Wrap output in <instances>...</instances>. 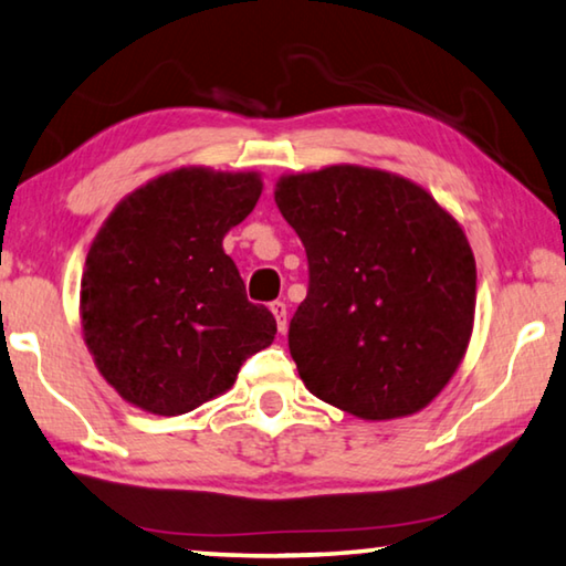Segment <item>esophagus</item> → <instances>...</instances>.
I'll return each mask as SVG.
<instances>
[{
  "label": "esophagus",
  "mask_w": 566,
  "mask_h": 566,
  "mask_svg": "<svg viewBox=\"0 0 566 566\" xmlns=\"http://www.w3.org/2000/svg\"><path fill=\"white\" fill-rule=\"evenodd\" d=\"M271 313L275 316V323H277V331H285V326H289V305H285L283 301H275L271 303Z\"/></svg>",
  "instance_id": "obj_1"
}]
</instances>
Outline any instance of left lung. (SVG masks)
<instances>
[{
    "label": "left lung",
    "instance_id": "8db88e82",
    "mask_svg": "<svg viewBox=\"0 0 566 566\" xmlns=\"http://www.w3.org/2000/svg\"><path fill=\"white\" fill-rule=\"evenodd\" d=\"M275 206L308 255L289 346L305 388L364 421L413 416L467 356L476 261L464 228L403 175H281Z\"/></svg>",
    "mask_w": 566,
    "mask_h": 566
}]
</instances>
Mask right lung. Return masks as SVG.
I'll use <instances>...</instances> for the list:
<instances>
[{"instance_id": "obj_1", "label": "right lung", "mask_w": 566, "mask_h": 566, "mask_svg": "<svg viewBox=\"0 0 566 566\" xmlns=\"http://www.w3.org/2000/svg\"><path fill=\"white\" fill-rule=\"evenodd\" d=\"M261 192V172L190 165L147 180L102 222L82 271L80 323L123 401L188 413L226 394L243 360L273 344V313L245 298L222 250Z\"/></svg>"}]
</instances>
